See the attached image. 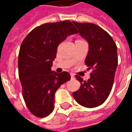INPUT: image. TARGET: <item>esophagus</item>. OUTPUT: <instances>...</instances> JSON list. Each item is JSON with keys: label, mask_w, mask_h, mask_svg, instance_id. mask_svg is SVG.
<instances>
[{"label": "esophagus", "mask_w": 132, "mask_h": 132, "mask_svg": "<svg viewBox=\"0 0 132 132\" xmlns=\"http://www.w3.org/2000/svg\"><path fill=\"white\" fill-rule=\"evenodd\" d=\"M74 78H75L74 74H73V73H71V79H74Z\"/></svg>", "instance_id": "obj_1"}]
</instances>
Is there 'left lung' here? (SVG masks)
<instances>
[{
    "label": "left lung",
    "mask_w": 132,
    "mask_h": 132,
    "mask_svg": "<svg viewBox=\"0 0 132 132\" xmlns=\"http://www.w3.org/2000/svg\"><path fill=\"white\" fill-rule=\"evenodd\" d=\"M73 23L80 36L88 42L85 63L89 69H93L87 81L76 76L81 85L73 96L83 107L95 108L105 102L112 88L118 63L117 48L110 35L99 26L88 22Z\"/></svg>",
    "instance_id": "obj_1"
}]
</instances>
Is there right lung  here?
<instances>
[{
  "instance_id": "obj_1",
  "label": "right lung",
  "mask_w": 132,
  "mask_h": 132,
  "mask_svg": "<svg viewBox=\"0 0 132 132\" xmlns=\"http://www.w3.org/2000/svg\"><path fill=\"white\" fill-rule=\"evenodd\" d=\"M78 31L71 22L45 23L35 27L22 42L18 73L22 96L30 112L45 117L54 109L55 93L71 79L68 72L51 70L59 44Z\"/></svg>"
}]
</instances>
